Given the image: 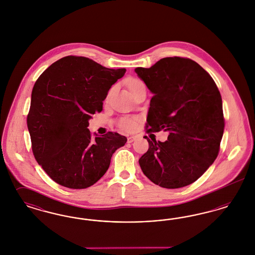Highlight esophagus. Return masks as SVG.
Returning a JSON list of instances; mask_svg holds the SVG:
<instances>
[{"label": "esophagus", "instance_id": "esophagus-1", "mask_svg": "<svg viewBox=\"0 0 255 255\" xmlns=\"http://www.w3.org/2000/svg\"><path fill=\"white\" fill-rule=\"evenodd\" d=\"M136 138V136L135 135H130L128 138H127V141L129 142V143H131V142H133V140Z\"/></svg>", "mask_w": 255, "mask_h": 255}]
</instances>
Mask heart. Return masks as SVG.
<instances>
[{
    "mask_svg": "<svg viewBox=\"0 0 255 255\" xmlns=\"http://www.w3.org/2000/svg\"><path fill=\"white\" fill-rule=\"evenodd\" d=\"M142 82L138 79H133L129 83V90L133 89V87L141 84ZM136 125V119L135 118H130V117H124L118 121V126L126 132H131L135 128Z\"/></svg>",
    "mask_w": 255,
    "mask_h": 255,
    "instance_id": "1",
    "label": "heart"
}]
</instances>
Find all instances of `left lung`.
<instances>
[{
    "instance_id": "1",
    "label": "left lung",
    "mask_w": 255,
    "mask_h": 255,
    "mask_svg": "<svg viewBox=\"0 0 255 255\" xmlns=\"http://www.w3.org/2000/svg\"><path fill=\"white\" fill-rule=\"evenodd\" d=\"M134 72L154 94L146 133L169 131L164 142L150 140L138 159L146 177L163 188L196 182L216 159L225 129L222 97L210 74L184 57H165Z\"/></svg>"
}]
</instances>
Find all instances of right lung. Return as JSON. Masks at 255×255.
<instances>
[{"instance_id": "right-lung-1", "label": "right lung", "mask_w": 255, "mask_h": 255, "mask_svg": "<svg viewBox=\"0 0 255 255\" xmlns=\"http://www.w3.org/2000/svg\"><path fill=\"white\" fill-rule=\"evenodd\" d=\"M125 72L69 55L38 77L26 124L34 158L52 181L72 189L92 186L126 143L119 133L97 136L88 129L92 115L102 111L110 88Z\"/></svg>"}]
</instances>
